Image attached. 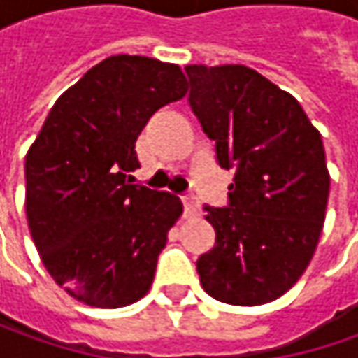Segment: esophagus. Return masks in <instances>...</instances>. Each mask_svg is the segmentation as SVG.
I'll list each match as a JSON object with an SVG mask.
<instances>
[{"instance_id":"34e87169","label":"esophagus","mask_w":358,"mask_h":358,"mask_svg":"<svg viewBox=\"0 0 358 358\" xmlns=\"http://www.w3.org/2000/svg\"><path fill=\"white\" fill-rule=\"evenodd\" d=\"M183 207H185V217H197L201 213L199 201H197V197H193V195L183 197Z\"/></svg>"}]
</instances>
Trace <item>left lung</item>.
<instances>
[{"mask_svg": "<svg viewBox=\"0 0 358 358\" xmlns=\"http://www.w3.org/2000/svg\"><path fill=\"white\" fill-rule=\"evenodd\" d=\"M189 105L233 169L229 205H205L215 245L197 261L221 303L255 307L285 295L321 237L331 177L321 133L295 97L245 65H187Z\"/></svg>", "mask_w": 358, "mask_h": 358, "instance_id": "8db88e82", "label": "left lung"}]
</instances>
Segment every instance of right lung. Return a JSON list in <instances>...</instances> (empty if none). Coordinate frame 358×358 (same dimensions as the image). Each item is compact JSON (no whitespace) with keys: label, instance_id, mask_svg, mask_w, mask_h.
Segmentation results:
<instances>
[{"label":"right lung","instance_id":"obj_1","mask_svg":"<svg viewBox=\"0 0 358 358\" xmlns=\"http://www.w3.org/2000/svg\"><path fill=\"white\" fill-rule=\"evenodd\" d=\"M179 65L107 57L51 107L25 155V213L53 281L101 309L147 295L183 203L135 185V141L163 105L183 99Z\"/></svg>","mask_w":358,"mask_h":358}]
</instances>
